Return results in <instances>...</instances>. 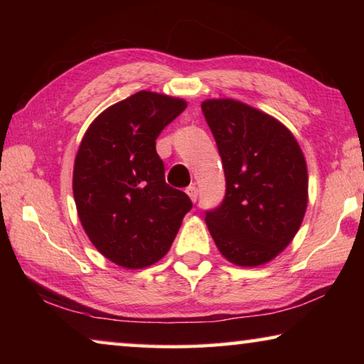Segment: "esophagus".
<instances>
[{
	"label": "esophagus",
	"instance_id": "obj_1",
	"mask_svg": "<svg viewBox=\"0 0 364 364\" xmlns=\"http://www.w3.org/2000/svg\"><path fill=\"white\" fill-rule=\"evenodd\" d=\"M186 193H188V196L191 197V200H193V202H196L197 197H199V191H197L196 186H189L186 189Z\"/></svg>",
	"mask_w": 364,
	"mask_h": 364
}]
</instances>
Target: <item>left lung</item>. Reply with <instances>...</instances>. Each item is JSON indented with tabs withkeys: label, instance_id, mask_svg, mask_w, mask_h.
<instances>
[{
	"label": "left lung",
	"instance_id": "8db88e82",
	"mask_svg": "<svg viewBox=\"0 0 364 364\" xmlns=\"http://www.w3.org/2000/svg\"><path fill=\"white\" fill-rule=\"evenodd\" d=\"M202 112L223 162L226 193L205 212L218 250L239 267L263 264L297 234L308 202L305 157L273 117L234 100H208Z\"/></svg>",
	"mask_w": 364,
	"mask_h": 364
}]
</instances>
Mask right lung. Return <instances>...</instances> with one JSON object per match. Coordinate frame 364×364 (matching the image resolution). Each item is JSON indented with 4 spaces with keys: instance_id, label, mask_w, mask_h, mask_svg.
<instances>
[{
    "instance_id": "1",
    "label": "right lung",
    "mask_w": 364,
    "mask_h": 364,
    "mask_svg": "<svg viewBox=\"0 0 364 364\" xmlns=\"http://www.w3.org/2000/svg\"><path fill=\"white\" fill-rule=\"evenodd\" d=\"M186 102L139 91L91 123L73 167V197L90 241L128 269L159 262L193 202L165 183L156 139Z\"/></svg>"
}]
</instances>
